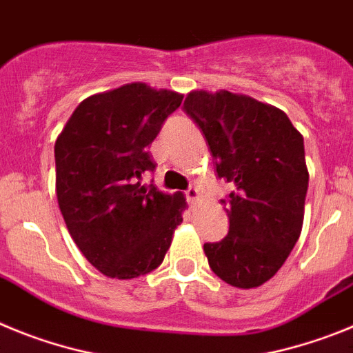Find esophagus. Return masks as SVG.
Here are the masks:
<instances>
[{
  "mask_svg": "<svg viewBox=\"0 0 353 353\" xmlns=\"http://www.w3.org/2000/svg\"><path fill=\"white\" fill-rule=\"evenodd\" d=\"M185 198H187V201H189V205L192 207V205H196V201H198L199 191L196 189V187H189V189L185 191Z\"/></svg>",
  "mask_w": 353,
  "mask_h": 353,
  "instance_id": "obj_1",
  "label": "esophagus"
}]
</instances>
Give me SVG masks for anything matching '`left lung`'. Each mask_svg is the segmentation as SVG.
<instances>
[{
  "mask_svg": "<svg viewBox=\"0 0 353 353\" xmlns=\"http://www.w3.org/2000/svg\"><path fill=\"white\" fill-rule=\"evenodd\" d=\"M183 111L203 132L217 176L233 183L221 199L228 235L203 245L212 272L236 288L263 285L301 235L310 182L304 138L281 109L226 90L191 92Z\"/></svg>",
  "mask_w": 353,
  "mask_h": 353,
  "instance_id": "8db88e82",
  "label": "left lung"
}]
</instances>
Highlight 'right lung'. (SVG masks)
Listing matches in <instances>:
<instances>
[{
  "mask_svg": "<svg viewBox=\"0 0 353 353\" xmlns=\"http://www.w3.org/2000/svg\"><path fill=\"white\" fill-rule=\"evenodd\" d=\"M182 95L143 83L81 102L56 139V196L84 258L104 276L132 279L157 269L182 223V192L145 187L148 152Z\"/></svg>",
  "mask_w": 353,
  "mask_h": 353,
  "instance_id": "right-lung-1",
  "label": "right lung"
}]
</instances>
